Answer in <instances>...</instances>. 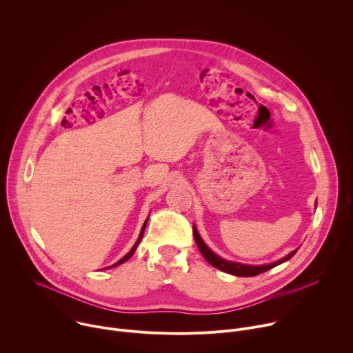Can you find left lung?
Instances as JSON below:
<instances>
[{"label":"left lung","mask_w":353,"mask_h":353,"mask_svg":"<svg viewBox=\"0 0 353 353\" xmlns=\"http://www.w3.org/2000/svg\"><path fill=\"white\" fill-rule=\"evenodd\" d=\"M317 205V203H316ZM192 232H194V239H195V243L201 251V254L204 256V259L215 268L223 271V272H228V274H232V275H236V276H254V275H259V274H263L288 260H290L294 254H296V250L290 251V253L288 256H285L283 259L275 261V263H270V264H263V265H250V264H241V263H236V261H229V260H225L222 259L221 256L215 254L214 251L205 244V241L203 240V237L199 236L195 225H192Z\"/></svg>","instance_id":"8db88e82"}]
</instances>
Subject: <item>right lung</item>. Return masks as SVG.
I'll return each mask as SVG.
<instances>
[{
  "mask_svg": "<svg viewBox=\"0 0 353 353\" xmlns=\"http://www.w3.org/2000/svg\"><path fill=\"white\" fill-rule=\"evenodd\" d=\"M148 219H149V216L146 218V221L143 222V225H142V229H141V233H139V237H138V240L135 241V244L132 245V248L128 251V253L121 259V260H119L116 264H113V265H110V267H108V268H113V267H117V265H120V264H123V263H125L127 260H130L131 257H132V254L135 253V250H137V247H138V244L141 243V240H142V237H143V232H145V228H146V223H148ZM106 270V268H105Z\"/></svg>",
  "mask_w": 353,
  "mask_h": 353,
  "instance_id": "add662e5",
  "label": "right lung"
}]
</instances>
